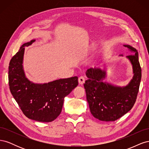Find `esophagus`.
<instances>
[{
    "label": "esophagus",
    "mask_w": 149,
    "mask_h": 149,
    "mask_svg": "<svg viewBox=\"0 0 149 149\" xmlns=\"http://www.w3.org/2000/svg\"><path fill=\"white\" fill-rule=\"evenodd\" d=\"M85 81V78L83 76H80V77L78 78V83L79 84L83 85Z\"/></svg>",
    "instance_id": "34e87169"
}]
</instances>
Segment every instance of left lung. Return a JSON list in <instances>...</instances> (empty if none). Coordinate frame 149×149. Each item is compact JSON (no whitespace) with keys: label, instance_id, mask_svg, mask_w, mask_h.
I'll return each mask as SVG.
<instances>
[{"label":"left lung","instance_id":"obj_1","mask_svg":"<svg viewBox=\"0 0 149 149\" xmlns=\"http://www.w3.org/2000/svg\"><path fill=\"white\" fill-rule=\"evenodd\" d=\"M132 54L126 56L131 63L134 76L125 86L120 87L103 82L106 77L105 70L88 69V79L84 87L90 111L94 118L102 121H114L128 112L136 102L142 77V70L136 48L124 45ZM123 56V55H122Z\"/></svg>","mask_w":149,"mask_h":149}]
</instances>
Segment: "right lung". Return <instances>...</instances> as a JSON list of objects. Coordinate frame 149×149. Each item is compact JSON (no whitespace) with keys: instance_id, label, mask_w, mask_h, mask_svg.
Returning a JSON list of instances; mask_svg holds the SVG:
<instances>
[{"instance_id":"add662e5","label":"right lung","mask_w":149,"mask_h":149,"mask_svg":"<svg viewBox=\"0 0 149 149\" xmlns=\"http://www.w3.org/2000/svg\"><path fill=\"white\" fill-rule=\"evenodd\" d=\"M35 41L32 40L22 45L12 58L8 66V84L13 97L26 117L49 123L60 114L64 98L77 86L78 78L74 76L44 84L29 81L26 78L22 64L25 47Z\"/></svg>"}]
</instances>
